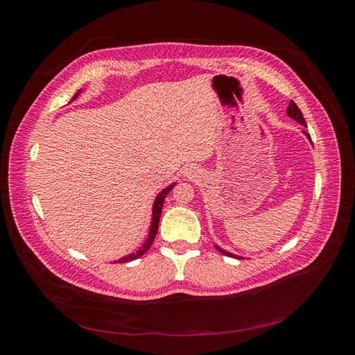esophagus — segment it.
<instances>
[{
    "mask_svg": "<svg viewBox=\"0 0 355 355\" xmlns=\"http://www.w3.org/2000/svg\"><path fill=\"white\" fill-rule=\"evenodd\" d=\"M187 175H188V176H191V175H192V171H191V170H189V171H188V173H187Z\"/></svg>",
    "mask_w": 355,
    "mask_h": 355,
    "instance_id": "1",
    "label": "esophagus"
}]
</instances>
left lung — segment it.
Returning <instances> with one entry per match:
<instances>
[{
    "instance_id": "8db88e82",
    "label": "left lung",
    "mask_w": 355,
    "mask_h": 355,
    "mask_svg": "<svg viewBox=\"0 0 355 355\" xmlns=\"http://www.w3.org/2000/svg\"><path fill=\"white\" fill-rule=\"evenodd\" d=\"M287 114H288V116L290 118H293V120H296L297 123H300L302 125H305L306 127V123H305V118H304V115H302V112H300V110L297 108V105L293 102V101H290V103H288V108H287ZM305 133V136L309 139L311 141V136H309V133H306V132H304ZM216 249L220 252V253H223V254H227V256H231V257H237V259H241V257H239V256H235V254H232V253H228V252H225V250H222L220 247H218L216 245Z\"/></svg>"
}]
</instances>
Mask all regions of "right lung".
<instances>
[{
  "label": "right lung",
  "instance_id": "obj_1",
  "mask_svg": "<svg viewBox=\"0 0 355 355\" xmlns=\"http://www.w3.org/2000/svg\"><path fill=\"white\" fill-rule=\"evenodd\" d=\"M78 93H80V92H78ZM78 93L75 94L72 99L77 98ZM173 187H175V184H173V185H170V187H167L166 189L161 191L159 194H158V197L155 198V201H154V209H153V222H151V228H149V235H148L146 241L144 243V245H142L141 249H139L136 253H132V254H128V256H124V257H121V259H118V261H115V262L124 263V262H130V261H135V259H137V257H141L142 254H145V253L149 250V247L153 245V241H154L155 235H157V231H158V223H159L161 210H163L164 198L167 197V194H168V192L171 191V188H173Z\"/></svg>",
  "mask_w": 355,
  "mask_h": 355
}]
</instances>
